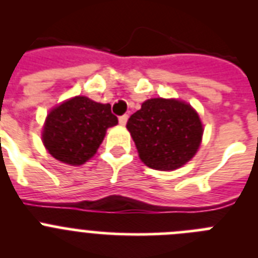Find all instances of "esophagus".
Returning <instances> with one entry per match:
<instances>
[{
  "instance_id": "34e87169",
  "label": "esophagus",
  "mask_w": 258,
  "mask_h": 258,
  "mask_svg": "<svg viewBox=\"0 0 258 258\" xmlns=\"http://www.w3.org/2000/svg\"><path fill=\"white\" fill-rule=\"evenodd\" d=\"M127 118H129V116H127V115L120 116V117H118V122H120V125H122V126H124V125L126 124Z\"/></svg>"
}]
</instances>
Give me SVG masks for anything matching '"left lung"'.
I'll return each mask as SVG.
<instances>
[{
  "instance_id": "left-lung-1",
  "label": "left lung",
  "mask_w": 258,
  "mask_h": 258,
  "mask_svg": "<svg viewBox=\"0 0 258 258\" xmlns=\"http://www.w3.org/2000/svg\"><path fill=\"white\" fill-rule=\"evenodd\" d=\"M141 160L157 170L177 169L197 154L203 125L190 104L154 98L126 122Z\"/></svg>"
}]
</instances>
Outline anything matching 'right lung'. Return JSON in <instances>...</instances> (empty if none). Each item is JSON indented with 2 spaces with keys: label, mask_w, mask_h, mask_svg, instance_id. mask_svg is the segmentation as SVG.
I'll list each match as a JSON object with an SVG mask.
<instances>
[{
  "label": "right lung",
  "mask_w": 258,
  "mask_h": 258,
  "mask_svg": "<svg viewBox=\"0 0 258 258\" xmlns=\"http://www.w3.org/2000/svg\"><path fill=\"white\" fill-rule=\"evenodd\" d=\"M117 122L109 104L75 97L47 115L42 142L56 160L81 165L97 152L107 129Z\"/></svg>",
  "instance_id": "obj_1"
}]
</instances>
